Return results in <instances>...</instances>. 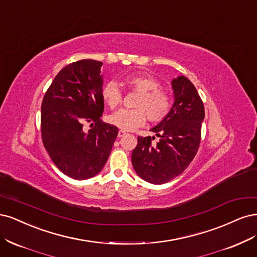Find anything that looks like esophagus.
<instances>
[{
    "label": "esophagus",
    "mask_w": 257,
    "mask_h": 257,
    "mask_svg": "<svg viewBox=\"0 0 257 257\" xmlns=\"http://www.w3.org/2000/svg\"><path fill=\"white\" fill-rule=\"evenodd\" d=\"M126 135V131L125 130H119L118 131V138H121Z\"/></svg>",
    "instance_id": "esophagus-1"
}]
</instances>
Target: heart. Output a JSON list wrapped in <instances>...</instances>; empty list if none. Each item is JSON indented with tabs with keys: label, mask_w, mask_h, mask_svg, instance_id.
Returning <instances> with one entry per match:
<instances>
[{
	"label": "heart",
	"mask_w": 257,
	"mask_h": 257,
	"mask_svg": "<svg viewBox=\"0 0 257 257\" xmlns=\"http://www.w3.org/2000/svg\"><path fill=\"white\" fill-rule=\"evenodd\" d=\"M123 82L131 89L140 93L136 102V110L121 109L111 114L107 120L119 129L131 131L143 126L146 117L152 121H160L171 109L170 96L159 88L160 84L148 74H130L123 79ZM101 96L104 103L114 109L122 100V93L116 82L109 81L103 86Z\"/></svg>",
	"instance_id": "1"
}]
</instances>
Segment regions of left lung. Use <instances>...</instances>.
I'll return each mask as SVG.
<instances>
[{"label":"left lung","instance_id":"obj_1","mask_svg":"<svg viewBox=\"0 0 257 257\" xmlns=\"http://www.w3.org/2000/svg\"><path fill=\"white\" fill-rule=\"evenodd\" d=\"M174 103L170 112L151 129L155 137H139L131 161L138 175L147 183L161 185L180 175L193 160L201 142L205 110L195 86L185 76L172 80Z\"/></svg>","mask_w":257,"mask_h":257}]
</instances>
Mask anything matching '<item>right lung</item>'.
<instances>
[{"mask_svg": "<svg viewBox=\"0 0 257 257\" xmlns=\"http://www.w3.org/2000/svg\"><path fill=\"white\" fill-rule=\"evenodd\" d=\"M102 63L81 60L64 67L41 103V138L51 160L73 179L94 177L102 170L118 135L103 122ZM90 122L92 128L85 131Z\"/></svg>", "mask_w": 257, "mask_h": 257, "instance_id": "right-lung-1", "label": "right lung"}]
</instances>
